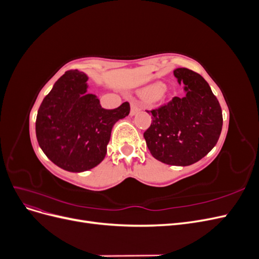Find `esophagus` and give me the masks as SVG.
Wrapping results in <instances>:
<instances>
[{
  "mask_svg": "<svg viewBox=\"0 0 259 259\" xmlns=\"http://www.w3.org/2000/svg\"><path fill=\"white\" fill-rule=\"evenodd\" d=\"M140 110H142V107H140L139 104L136 103V101H133L131 105V115H135Z\"/></svg>",
  "mask_w": 259,
  "mask_h": 259,
  "instance_id": "obj_1",
  "label": "esophagus"
}]
</instances>
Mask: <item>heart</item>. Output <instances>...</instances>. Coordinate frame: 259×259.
I'll return each mask as SVG.
<instances>
[{"label": "heart", "mask_w": 259, "mask_h": 259, "mask_svg": "<svg viewBox=\"0 0 259 259\" xmlns=\"http://www.w3.org/2000/svg\"><path fill=\"white\" fill-rule=\"evenodd\" d=\"M164 92V84L161 82H156L149 85L145 90V94L149 97H158Z\"/></svg>", "instance_id": "heart-1"}]
</instances>
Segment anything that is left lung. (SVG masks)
Returning a JSON list of instances; mask_svg holds the SVG:
<instances>
[{"instance_id": "8db88e82", "label": "left lung", "mask_w": 259, "mask_h": 259, "mask_svg": "<svg viewBox=\"0 0 259 259\" xmlns=\"http://www.w3.org/2000/svg\"><path fill=\"white\" fill-rule=\"evenodd\" d=\"M174 75L186 95L174 97L151 111L152 123L144 137L150 153L162 163L187 166L200 161L215 147L223 127V112L203 77L187 68Z\"/></svg>"}]
</instances>
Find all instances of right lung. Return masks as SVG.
Here are the masks:
<instances>
[{
	"label": "right lung",
	"instance_id": "1",
	"mask_svg": "<svg viewBox=\"0 0 259 259\" xmlns=\"http://www.w3.org/2000/svg\"><path fill=\"white\" fill-rule=\"evenodd\" d=\"M89 76L70 70L60 76L38 108L35 134L45 155L60 168L81 173L105 159L113 125L130 113V104L107 110L88 94Z\"/></svg>",
	"mask_w": 259,
	"mask_h": 259
}]
</instances>
